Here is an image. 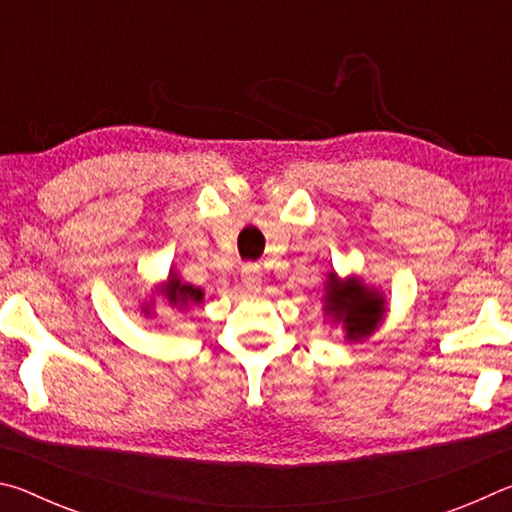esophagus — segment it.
Listing matches in <instances>:
<instances>
[{"label": "esophagus", "mask_w": 512, "mask_h": 512, "mask_svg": "<svg viewBox=\"0 0 512 512\" xmlns=\"http://www.w3.org/2000/svg\"><path fill=\"white\" fill-rule=\"evenodd\" d=\"M241 280H244L246 289L250 291H259L262 289V268L257 264H246L241 268Z\"/></svg>", "instance_id": "1"}]
</instances>
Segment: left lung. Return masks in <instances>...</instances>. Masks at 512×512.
Here are the masks:
<instances>
[{
	"label": "left lung",
	"mask_w": 512,
	"mask_h": 512,
	"mask_svg": "<svg viewBox=\"0 0 512 512\" xmlns=\"http://www.w3.org/2000/svg\"><path fill=\"white\" fill-rule=\"evenodd\" d=\"M323 314L343 327L345 341L359 343L377 332L386 316V298L361 277L341 280L339 273H327Z\"/></svg>",
	"instance_id": "1"
}]
</instances>
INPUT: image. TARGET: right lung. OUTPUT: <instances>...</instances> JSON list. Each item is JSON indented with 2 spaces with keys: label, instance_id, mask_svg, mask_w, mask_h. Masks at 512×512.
<instances>
[{
  "label": "right lung",
  "instance_id": "obj_1",
  "mask_svg": "<svg viewBox=\"0 0 512 512\" xmlns=\"http://www.w3.org/2000/svg\"><path fill=\"white\" fill-rule=\"evenodd\" d=\"M155 293H158V296H164V300H167L171 307H176L178 311H185L189 305H201L205 298L203 289H198L189 282H183L176 271H169L167 280H164V284H160V289H155ZM153 309H155V298H151V302H144L142 314L153 316Z\"/></svg>",
  "mask_w": 512,
  "mask_h": 512
}]
</instances>
